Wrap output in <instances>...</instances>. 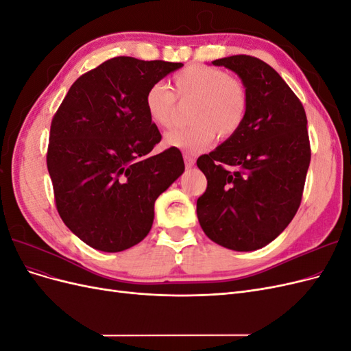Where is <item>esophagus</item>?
Returning a JSON list of instances; mask_svg holds the SVG:
<instances>
[{"mask_svg":"<svg viewBox=\"0 0 351 351\" xmlns=\"http://www.w3.org/2000/svg\"><path fill=\"white\" fill-rule=\"evenodd\" d=\"M184 164H186V168H192L195 165V158L192 155L184 154Z\"/></svg>","mask_w":351,"mask_h":351,"instance_id":"1","label":"esophagus"}]
</instances>
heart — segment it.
<instances>
[{
  "label": "heart",
  "mask_w": 351,
  "mask_h": 351,
  "mask_svg": "<svg viewBox=\"0 0 351 351\" xmlns=\"http://www.w3.org/2000/svg\"><path fill=\"white\" fill-rule=\"evenodd\" d=\"M173 95L162 83H155L145 95V111L149 121L168 129L174 123L178 97L180 102H195L190 111L187 129L169 132L165 136L168 146L184 152H200L212 145L218 134L226 141L243 125L247 112V92L243 83L228 73L202 64L189 66L173 77Z\"/></svg>",
  "instance_id": "heart-1"
}]
</instances>
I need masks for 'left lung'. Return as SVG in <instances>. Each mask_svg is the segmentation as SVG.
Returning <instances> with one entry per match:
<instances>
[{"instance_id": "8db88e82", "label": "left lung", "mask_w": 351, "mask_h": 351, "mask_svg": "<svg viewBox=\"0 0 351 351\" xmlns=\"http://www.w3.org/2000/svg\"><path fill=\"white\" fill-rule=\"evenodd\" d=\"M234 71L247 92L240 130L197 159L208 180L196 212L222 247L252 252L277 239L300 206L311 143L302 102L280 74L250 56L212 61Z\"/></svg>"}]
</instances>
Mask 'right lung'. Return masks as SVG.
<instances>
[{
	"label": "right lung",
	"mask_w": 351,
	"mask_h": 351,
	"mask_svg": "<svg viewBox=\"0 0 351 351\" xmlns=\"http://www.w3.org/2000/svg\"><path fill=\"white\" fill-rule=\"evenodd\" d=\"M182 62L115 57L71 84L51 123L47 154L57 210L69 230L101 252H121L152 228L158 196L184 171L161 142L145 95Z\"/></svg>",
	"instance_id": "obj_1"
}]
</instances>
